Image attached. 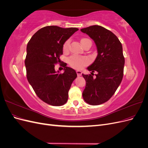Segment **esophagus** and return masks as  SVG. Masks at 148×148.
<instances>
[{
	"label": "esophagus",
	"instance_id": "1",
	"mask_svg": "<svg viewBox=\"0 0 148 148\" xmlns=\"http://www.w3.org/2000/svg\"><path fill=\"white\" fill-rule=\"evenodd\" d=\"M77 73L78 77H80V76H81L82 74V72L79 70H77Z\"/></svg>",
	"mask_w": 148,
	"mask_h": 148
}]
</instances>
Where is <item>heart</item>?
Listing matches in <instances>:
<instances>
[{"label": "heart", "mask_w": 148, "mask_h": 148, "mask_svg": "<svg viewBox=\"0 0 148 148\" xmlns=\"http://www.w3.org/2000/svg\"><path fill=\"white\" fill-rule=\"evenodd\" d=\"M87 41H91L90 39L88 38H83L81 40V43L82 46L83 44L87 42ZM70 41L69 39L65 41V42L63 46V49L65 52H66L69 50V46H70ZM88 59L86 57H79V56H71L69 58V63L70 65L76 69H81L83 66L86 65L88 64Z\"/></svg>", "instance_id": "heart-1"}]
</instances>
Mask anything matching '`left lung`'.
Masks as SVG:
<instances>
[{
    "mask_svg": "<svg viewBox=\"0 0 148 148\" xmlns=\"http://www.w3.org/2000/svg\"><path fill=\"white\" fill-rule=\"evenodd\" d=\"M95 41L97 56L87 69L91 74L84 75L86 87L83 97L88 104L96 106L109 101L117 90L123 76L125 58L122 44L110 31L99 25L81 29ZM98 72L96 78L93 73Z\"/></svg>",
    "mask_w": 148,
    "mask_h": 148,
    "instance_id": "8db88e82",
    "label": "left lung"
}]
</instances>
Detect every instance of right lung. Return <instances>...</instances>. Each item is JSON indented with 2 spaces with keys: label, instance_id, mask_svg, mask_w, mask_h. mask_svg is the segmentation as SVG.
I'll return each mask as SVG.
<instances>
[{
  "label": "right lung",
  "instance_id": "add662e5",
  "mask_svg": "<svg viewBox=\"0 0 148 148\" xmlns=\"http://www.w3.org/2000/svg\"><path fill=\"white\" fill-rule=\"evenodd\" d=\"M78 30L77 28L45 26L38 30L27 44L25 61L26 77L39 98L49 105L65 104L71 85L77 77L75 70L66 66V64H63V73L55 70V65L60 62L64 44Z\"/></svg>",
  "mask_w": 148,
  "mask_h": 148
}]
</instances>
